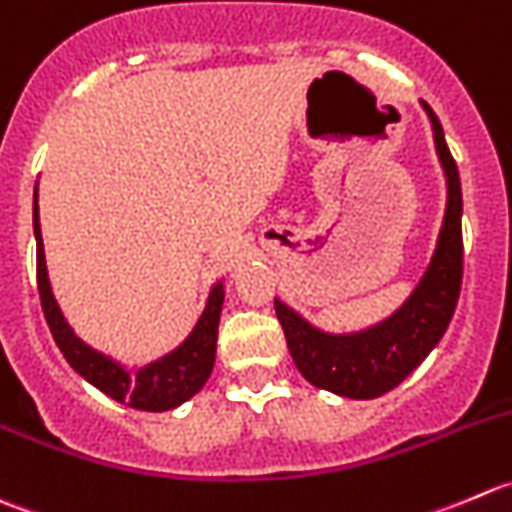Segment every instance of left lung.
<instances>
[{"label": "left lung", "mask_w": 512, "mask_h": 512, "mask_svg": "<svg viewBox=\"0 0 512 512\" xmlns=\"http://www.w3.org/2000/svg\"><path fill=\"white\" fill-rule=\"evenodd\" d=\"M421 106L433 129L435 154L443 169L445 214L433 256L406 301L366 328L326 331L276 296L278 323L286 333L288 351L301 376L311 386L341 398L368 401L406 381L438 346L458 303L463 278L460 176L438 116L426 101H421Z\"/></svg>", "instance_id": "1"}]
</instances>
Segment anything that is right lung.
I'll return each mask as SVG.
<instances>
[{
  "label": "right lung",
  "instance_id": "obj_1",
  "mask_svg": "<svg viewBox=\"0 0 512 512\" xmlns=\"http://www.w3.org/2000/svg\"><path fill=\"white\" fill-rule=\"evenodd\" d=\"M39 186V184H37ZM34 186V241H37V283L39 296H42L44 316H47L49 331L57 341L59 351L64 353L69 366L91 383L106 393L114 401L124 406L136 408V411L161 413L179 408L189 398L204 388L209 381L211 371L216 363V338H219V321L221 308H224L226 286L224 278L211 286L206 306L201 311L199 321L194 323L189 336L174 348L164 353L156 361L144 363V366H129V363L116 361L114 356L104 351H96L94 346L79 338L74 328L69 326L67 316L59 308V301L54 298L52 281L47 271V256H44V239L42 224H39V191Z\"/></svg>",
  "mask_w": 512,
  "mask_h": 512
}]
</instances>
